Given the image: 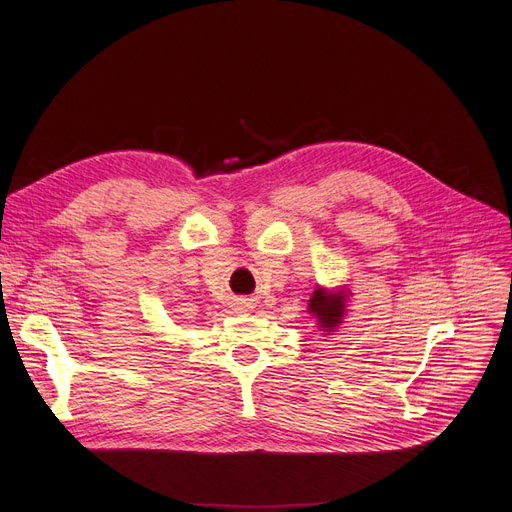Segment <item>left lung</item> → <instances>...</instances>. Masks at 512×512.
I'll return each mask as SVG.
<instances>
[{
  "label": "left lung",
  "mask_w": 512,
  "mask_h": 512,
  "mask_svg": "<svg viewBox=\"0 0 512 512\" xmlns=\"http://www.w3.org/2000/svg\"><path fill=\"white\" fill-rule=\"evenodd\" d=\"M346 297L348 294L342 292H331V290H324V288H316L312 299H309V314H312L322 331H335L339 327V322L344 320L346 314Z\"/></svg>",
  "instance_id": "8db88e82"
}]
</instances>
